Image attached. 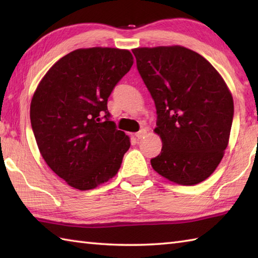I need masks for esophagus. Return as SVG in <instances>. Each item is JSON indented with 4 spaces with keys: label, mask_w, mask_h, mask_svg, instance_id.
<instances>
[{
    "label": "esophagus",
    "mask_w": 258,
    "mask_h": 258,
    "mask_svg": "<svg viewBox=\"0 0 258 258\" xmlns=\"http://www.w3.org/2000/svg\"><path fill=\"white\" fill-rule=\"evenodd\" d=\"M146 134H147V131L145 130V128H142L140 132H138L135 134V138L138 139V140H142L144 138V136H146Z\"/></svg>",
    "instance_id": "esophagus-1"
}]
</instances>
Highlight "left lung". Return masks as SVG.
<instances>
[{
	"mask_svg": "<svg viewBox=\"0 0 258 258\" xmlns=\"http://www.w3.org/2000/svg\"><path fill=\"white\" fill-rule=\"evenodd\" d=\"M138 70L154 100L162 140L155 172L179 185H196L215 171L228 145L234 102L216 69L180 45L138 47Z\"/></svg>",
	"mask_w": 258,
	"mask_h": 258,
	"instance_id": "1",
	"label": "left lung"
}]
</instances>
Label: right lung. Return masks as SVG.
<instances>
[{
	"instance_id": "right-lung-1",
	"label": "right lung",
	"mask_w": 258,
	"mask_h": 258,
	"mask_svg": "<svg viewBox=\"0 0 258 258\" xmlns=\"http://www.w3.org/2000/svg\"><path fill=\"white\" fill-rule=\"evenodd\" d=\"M133 59L128 50L78 48L47 71L33 94L30 117L38 150L71 187L93 189L118 172L131 140L108 119L107 98Z\"/></svg>"
}]
</instances>
